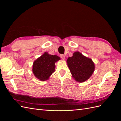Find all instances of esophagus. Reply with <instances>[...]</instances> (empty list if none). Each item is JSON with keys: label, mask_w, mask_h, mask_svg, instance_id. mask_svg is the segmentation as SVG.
I'll list each match as a JSON object with an SVG mask.
<instances>
[{"label": "esophagus", "mask_w": 121, "mask_h": 121, "mask_svg": "<svg viewBox=\"0 0 121 121\" xmlns=\"http://www.w3.org/2000/svg\"><path fill=\"white\" fill-rule=\"evenodd\" d=\"M60 57H61V59H63V60H65V55H64V54H61L60 55Z\"/></svg>", "instance_id": "esophagus-1"}]
</instances>
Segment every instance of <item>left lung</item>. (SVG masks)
<instances>
[{"label": "left lung", "mask_w": 121, "mask_h": 121, "mask_svg": "<svg viewBox=\"0 0 121 121\" xmlns=\"http://www.w3.org/2000/svg\"><path fill=\"white\" fill-rule=\"evenodd\" d=\"M67 62L73 77L79 82L89 79L94 71L95 65L92 60L78 52L69 57Z\"/></svg>", "instance_id": "obj_1"}]
</instances>
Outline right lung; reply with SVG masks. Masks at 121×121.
Wrapping results in <instances>:
<instances>
[{
	"label": "right lung",
	"instance_id": "1",
	"mask_svg": "<svg viewBox=\"0 0 121 121\" xmlns=\"http://www.w3.org/2000/svg\"><path fill=\"white\" fill-rule=\"evenodd\" d=\"M60 60L57 56H53L45 52L35 60L33 65L32 71L36 78L40 81H46L54 72L55 63Z\"/></svg>",
	"mask_w": 121,
	"mask_h": 121
}]
</instances>
